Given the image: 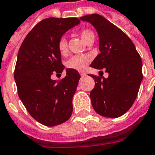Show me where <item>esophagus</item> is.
<instances>
[{"instance_id": "1", "label": "esophagus", "mask_w": 155, "mask_h": 155, "mask_svg": "<svg viewBox=\"0 0 155 155\" xmlns=\"http://www.w3.org/2000/svg\"><path fill=\"white\" fill-rule=\"evenodd\" d=\"M80 75H81V77H85L86 76V74H85V73H80Z\"/></svg>"}]
</instances>
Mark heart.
Instances as JSON below:
<instances>
[{"instance_id": "heart-1", "label": "heart", "mask_w": 155, "mask_h": 155, "mask_svg": "<svg viewBox=\"0 0 155 155\" xmlns=\"http://www.w3.org/2000/svg\"><path fill=\"white\" fill-rule=\"evenodd\" d=\"M80 36L81 39L85 43L87 42L91 39L94 38V34L89 31V30H83L80 32ZM58 50L62 56L66 55L68 52V46H67V41L64 38H62L59 40L58 42ZM91 61V56L90 55H78V56H73L67 62V67L69 69H74L77 71H83L86 69V68L88 65L89 62Z\"/></svg>"}]
</instances>
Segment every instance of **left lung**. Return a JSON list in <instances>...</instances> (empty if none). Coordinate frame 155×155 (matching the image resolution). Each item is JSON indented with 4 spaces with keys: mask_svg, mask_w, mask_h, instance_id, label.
I'll use <instances>...</instances> for the list:
<instances>
[{
    "mask_svg": "<svg viewBox=\"0 0 155 155\" xmlns=\"http://www.w3.org/2000/svg\"><path fill=\"white\" fill-rule=\"evenodd\" d=\"M80 19L90 22L99 35L100 53L91 66L104 68L109 74L107 78L90 74L95 81L90 93L93 108L100 116L117 118L129 111L137 98L143 78L141 56L129 36L104 17L94 14Z\"/></svg>",
    "mask_w": 155,
    "mask_h": 155,
    "instance_id": "1",
    "label": "left lung"
}]
</instances>
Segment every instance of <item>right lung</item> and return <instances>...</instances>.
<instances>
[{"mask_svg": "<svg viewBox=\"0 0 155 155\" xmlns=\"http://www.w3.org/2000/svg\"><path fill=\"white\" fill-rule=\"evenodd\" d=\"M80 21L77 18L44 19L29 32L19 48L14 70L19 99L30 115L46 126L64 123L73 112L80 74L66 69V76L60 81L51 76L64 69L59 40Z\"/></svg>", "mask_w": 155, "mask_h": 155, "instance_id": "right-lung-1", "label": "right lung"}]
</instances>
